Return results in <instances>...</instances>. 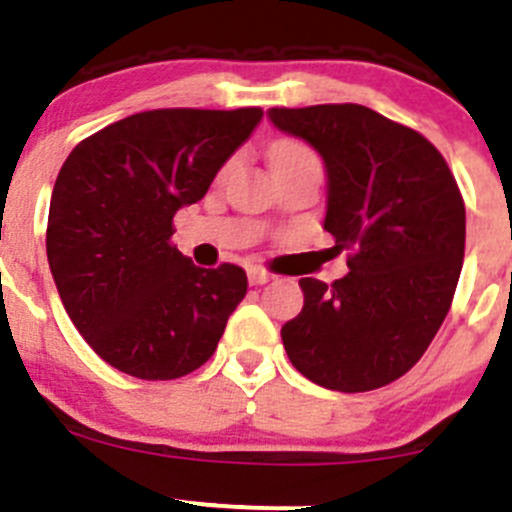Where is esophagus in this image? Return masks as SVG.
Masks as SVG:
<instances>
[{
    "label": "esophagus",
    "mask_w": 512,
    "mask_h": 512,
    "mask_svg": "<svg viewBox=\"0 0 512 512\" xmlns=\"http://www.w3.org/2000/svg\"><path fill=\"white\" fill-rule=\"evenodd\" d=\"M272 272L262 270V267H252L250 272H247V280H250V285H267V282L272 280Z\"/></svg>",
    "instance_id": "obj_1"
}]
</instances>
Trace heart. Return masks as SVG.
<instances>
[{"mask_svg":"<svg viewBox=\"0 0 512 512\" xmlns=\"http://www.w3.org/2000/svg\"><path fill=\"white\" fill-rule=\"evenodd\" d=\"M270 165L272 170H290L300 165H320L317 155L307 145L297 140H277L270 147Z\"/></svg>","mask_w":512,"mask_h":512,"instance_id":"heart-1","label":"heart"}]
</instances>
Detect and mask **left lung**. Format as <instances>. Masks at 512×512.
<instances>
[{
  "instance_id": "1",
  "label": "left lung",
  "mask_w": 512,
  "mask_h": 512,
  "mask_svg": "<svg viewBox=\"0 0 512 512\" xmlns=\"http://www.w3.org/2000/svg\"><path fill=\"white\" fill-rule=\"evenodd\" d=\"M267 114L325 160V230L350 267L332 285L302 277L305 305L282 325L287 357L327 390L382 388L425 355L453 305L465 255L458 182L433 142L362 104Z\"/></svg>"
}]
</instances>
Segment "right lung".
I'll use <instances>...</instances> for the list:
<instances>
[{
    "instance_id": "1",
    "label": "right lung",
    "mask_w": 512,
    "mask_h": 512,
    "mask_svg": "<svg viewBox=\"0 0 512 512\" xmlns=\"http://www.w3.org/2000/svg\"><path fill=\"white\" fill-rule=\"evenodd\" d=\"M260 119V107L150 109L69 152L49 202V270L79 335L117 370L177 380L217 350L247 275L197 267L172 245V220Z\"/></svg>"
}]
</instances>
